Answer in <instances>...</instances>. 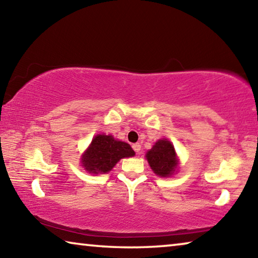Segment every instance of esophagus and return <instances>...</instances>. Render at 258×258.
<instances>
[{
  "label": "esophagus",
  "mask_w": 258,
  "mask_h": 258,
  "mask_svg": "<svg viewBox=\"0 0 258 258\" xmlns=\"http://www.w3.org/2000/svg\"><path fill=\"white\" fill-rule=\"evenodd\" d=\"M132 148L137 154H140V151H141V145L140 143H134V145H132Z\"/></svg>",
  "instance_id": "1"
}]
</instances>
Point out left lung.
I'll return each mask as SVG.
<instances>
[{
	"label": "left lung",
	"mask_w": 258,
	"mask_h": 258,
	"mask_svg": "<svg viewBox=\"0 0 258 258\" xmlns=\"http://www.w3.org/2000/svg\"><path fill=\"white\" fill-rule=\"evenodd\" d=\"M146 158L155 174L160 177H167L177 169V157L175 149L168 140H158L147 152Z\"/></svg>",
	"instance_id": "left-lung-1"
}]
</instances>
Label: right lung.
Segmentation results:
<instances>
[{
	"label": "right lung",
	"mask_w": 258,
	"mask_h": 258,
	"mask_svg": "<svg viewBox=\"0 0 258 258\" xmlns=\"http://www.w3.org/2000/svg\"><path fill=\"white\" fill-rule=\"evenodd\" d=\"M135 152L128 143L113 139L112 135L98 134L82 156V166L92 174L108 173L121 158L133 157Z\"/></svg>",
	"instance_id": "1"
}]
</instances>
